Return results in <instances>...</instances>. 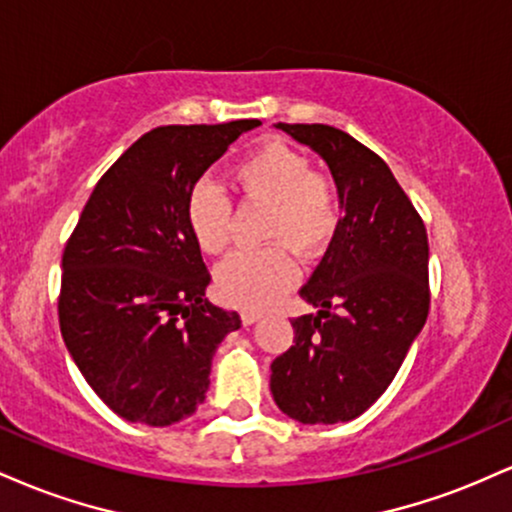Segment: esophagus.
Returning <instances> with one entry per match:
<instances>
[{
    "label": "esophagus",
    "instance_id": "34e87169",
    "mask_svg": "<svg viewBox=\"0 0 512 512\" xmlns=\"http://www.w3.org/2000/svg\"><path fill=\"white\" fill-rule=\"evenodd\" d=\"M240 320H243V325H252V322L262 320V313L260 310H243V313H240Z\"/></svg>",
    "mask_w": 512,
    "mask_h": 512
}]
</instances>
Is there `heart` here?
Returning <instances> with one entry per match:
<instances>
[{"label": "heart", "mask_w": 512, "mask_h": 512, "mask_svg": "<svg viewBox=\"0 0 512 512\" xmlns=\"http://www.w3.org/2000/svg\"><path fill=\"white\" fill-rule=\"evenodd\" d=\"M233 185L245 202L269 204L262 238L281 245L243 250L216 269V293L238 308H264L274 303L296 279L301 257L320 255L342 223V197L330 175L313 170L310 158L279 139L250 151L233 170ZM192 238L209 255H221L231 243V199L216 182L199 180L185 202Z\"/></svg>", "instance_id": "obj_1"}]
</instances>
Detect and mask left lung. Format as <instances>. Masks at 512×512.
Returning a JSON list of instances; mask_svg holds the SVG:
<instances>
[{"instance_id":"left-lung-1","label":"left lung","mask_w":512,"mask_h":512,"mask_svg":"<svg viewBox=\"0 0 512 512\" xmlns=\"http://www.w3.org/2000/svg\"><path fill=\"white\" fill-rule=\"evenodd\" d=\"M327 161L344 216L301 289L320 308L293 317V344L272 361L276 407L301 424L363 414L395 380L431 303L424 219L387 163L330 125L276 122Z\"/></svg>"}]
</instances>
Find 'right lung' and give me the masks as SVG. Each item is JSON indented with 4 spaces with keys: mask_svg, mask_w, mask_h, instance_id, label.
Masks as SVG:
<instances>
[{
    "mask_svg": "<svg viewBox=\"0 0 512 512\" xmlns=\"http://www.w3.org/2000/svg\"><path fill=\"white\" fill-rule=\"evenodd\" d=\"M260 120L166 125L96 182L62 255L60 330L86 383L122 419L170 426L209 390L240 315L204 298L211 274L185 219L192 185Z\"/></svg>",
    "mask_w": 512,
    "mask_h": 512,
    "instance_id": "1",
    "label": "right lung"
}]
</instances>
